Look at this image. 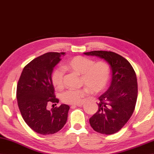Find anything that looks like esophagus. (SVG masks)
Here are the masks:
<instances>
[{"label":"esophagus","instance_id":"1","mask_svg":"<svg viewBox=\"0 0 154 154\" xmlns=\"http://www.w3.org/2000/svg\"><path fill=\"white\" fill-rule=\"evenodd\" d=\"M83 106V103H78V104H76V106H72V107L73 106H78V107H80V106Z\"/></svg>","mask_w":154,"mask_h":154}]
</instances>
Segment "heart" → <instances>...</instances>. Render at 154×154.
<instances>
[{
	"label": "heart",
	"mask_w": 154,
	"mask_h": 154,
	"mask_svg": "<svg viewBox=\"0 0 154 154\" xmlns=\"http://www.w3.org/2000/svg\"><path fill=\"white\" fill-rule=\"evenodd\" d=\"M65 68L81 75V82L88 87L65 91L61 95V100L69 104H78L87 96L89 90L93 93H99L104 89L110 77L109 65L104 61L95 62L89 57L78 56L69 60ZM64 71L57 67L52 73V82L57 89L63 87Z\"/></svg>",
	"instance_id": "b5f03b06"
}]
</instances>
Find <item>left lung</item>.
I'll list each match as a JSON object with an SVG mask.
<instances>
[{"instance_id":"1","label":"left lung","mask_w":154,"mask_h":154,"mask_svg":"<svg viewBox=\"0 0 154 154\" xmlns=\"http://www.w3.org/2000/svg\"><path fill=\"white\" fill-rule=\"evenodd\" d=\"M84 54L104 60L111 67V85L98 98V109L89 119V122L100 134H115L125 125L134 111L138 93L136 74L130 62L118 54L102 51Z\"/></svg>"}]
</instances>
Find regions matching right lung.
<instances>
[{"instance_id": "obj_1", "label": "right lung", "mask_w": 154, "mask_h": 154, "mask_svg": "<svg viewBox=\"0 0 154 154\" xmlns=\"http://www.w3.org/2000/svg\"><path fill=\"white\" fill-rule=\"evenodd\" d=\"M65 52H48L31 61L24 67L17 87L20 113L27 125L41 135L59 131L67 120L70 107L61 104L47 109L49 102L58 103L52 82L54 68Z\"/></svg>"}]
</instances>
